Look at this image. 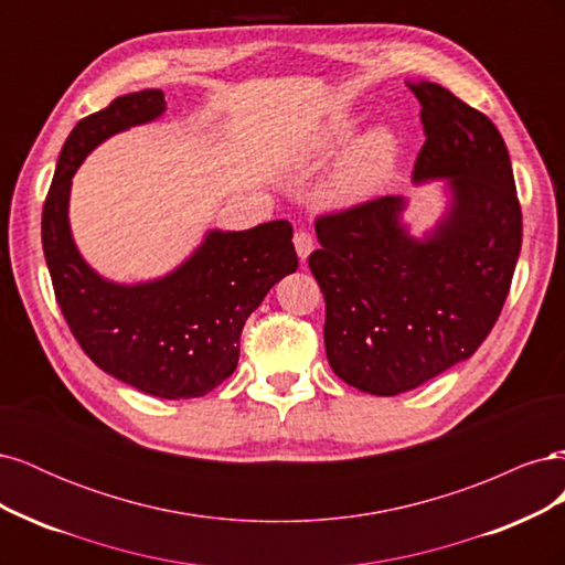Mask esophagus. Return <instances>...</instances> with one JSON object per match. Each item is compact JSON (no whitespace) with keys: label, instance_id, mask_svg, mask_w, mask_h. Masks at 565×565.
I'll list each match as a JSON object with an SVG mask.
<instances>
[{"label":"esophagus","instance_id":"1","mask_svg":"<svg viewBox=\"0 0 565 565\" xmlns=\"http://www.w3.org/2000/svg\"><path fill=\"white\" fill-rule=\"evenodd\" d=\"M295 249H297L301 262L309 259V254L313 252V237H311V233L297 231V233H295Z\"/></svg>","mask_w":565,"mask_h":565}]
</instances>
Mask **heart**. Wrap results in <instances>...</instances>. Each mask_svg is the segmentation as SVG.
<instances>
[{
	"label": "heart",
	"mask_w": 565,
	"mask_h": 565,
	"mask_svg": "<svg viewBox=\"0 0 565 565\" xmlns=\"http://www.w3.org/2000/svg\"><path fill=\"white\" fill-rule=\"evenodd\" d=\"M351 127L347 122L330 125L320 134L316 148L328 152L347 141ZM398 143L396 136L386 129H372L361 139L353 141L344 156L339 158L332 172L318 188V195L324 204L344 207L372 198L388 179L393 164H396Z\"/></svg>",
	"instance_id": "1"
}]
</instances>
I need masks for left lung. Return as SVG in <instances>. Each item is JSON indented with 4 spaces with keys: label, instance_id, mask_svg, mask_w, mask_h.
I'll return each mask as SVG.
<instances>
[{
    "label": "left lung",
    "instance_id": "left-lung-1",
    "mask_svg": "<svg viewBox=\"0 0 565 565\" xmlns=\"http://www.w3.org/2000/svg\"><path fill=\"white\" fill-rule=\"evenodd\" d=\"M407 87L426 141L413 181L446 179L450 212L422 241L384 195L316 218L309 268L324 297V351L339 380L398 396L483 344L521 252V204L502 134L434 82Z\"/></svg>",
    "mask_w": 565,
    "mask_h": 565
}]
</instances>
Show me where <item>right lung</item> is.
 <instances>
[{"mask_svg":"<svg viewBox=\"0 0 565 565\" xmlns=\"http://www.w3.org/2000/svg\"><path fill=\"white\" fill-rule=\"evenodd\" d=\"M164 94L143 89L79 119L67 136L42 212V247L67 328L92 361L150 396L198 398L228 380L241 334L268 289L299 266L289 221L249 231H210L169 276L117 285L82 259L67 224L71 181L113 134L164 113Z\"/></svg>","mask_w":565,"mask_h":565,"instance_id":"1","label":"right lung"}]
</instances>
